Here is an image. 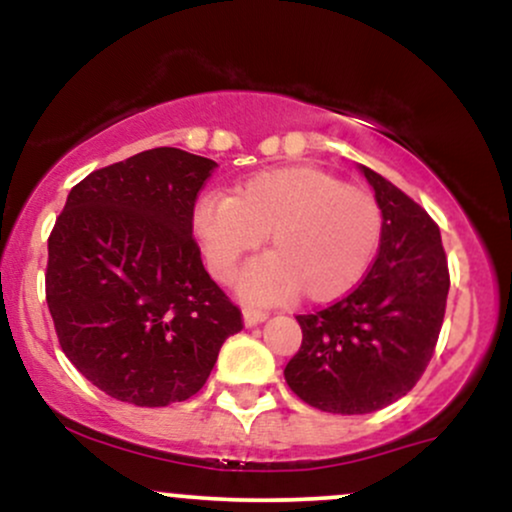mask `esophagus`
Returning a JSON list of instances; mask_svg holds the SVG:
<instances>
[{"label":"esophagus","instance_id":"34e87169","mask_svg":"<svg viewBox=\"0 0 512 512\" xmlns=\"http://www.w3.org/2000/svg\"><path fill=\"white\" fill-rule=\"evenodd\" d=\"M267 313H264V310H255V308H245L243 310V322H245V327H255V325H260V322H264L267 320Z\"/></svg>","mask_w":512,"mask_h":512}]
</instances>
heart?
<instances>
[{
  "label": "heart",
  "instance_id": "obj_1",
  "mask_svg": "<svg viewBox=\"0 0 512 512\" xmlns=\"http://www.w3.org/2000/svg\"><path fill=\"white\" fill-rule=\"evenodd\" d=\"M195 233L211 274L231 276L269 233L272 255L250 262L238 289L252 301H281L301 291L308 301L349 293L373 264L383 233L378 199L325 170L296 166L252 175L233 197H202Z\"/></svg>",
  "mask_w": 512,
  "mask_h": 512
}]
</instances>
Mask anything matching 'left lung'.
<instances>
[{"label":"left lung","mask_w":512,"mask_h":512,"mask_svg":"<svg viewBox=\"0 0 512 512\" xmlns=\"http://www.w3.org/2000/svg\"><path fill=\"white\" fill-rule=\"evenodd\" d=\"M358 170L383 211L378 255L349 296L296 315L303 344L284 370L305 404L330 414H370L419 383L450 289L440 228L431 216L383 175Z\"/></svg>","instance_id":"left-lung-1"}]
</instances>
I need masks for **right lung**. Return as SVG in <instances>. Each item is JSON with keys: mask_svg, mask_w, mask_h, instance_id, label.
Masks as SVG:
<instances>
[{"mask_svg": "<svg viewBox=\"0 0 512 512\" xmlns=\"http://www.w3.org/2000/svg\"><path fill=\"white\" fill-rule=\"evenodd\" d=\"M211 158L173 146L93 170L48 240L45 296L62 351L105 395L168 407L202 390L240 310L192 238Z\"/></svg>", "mask_w": 512, "mask_h": 512, "instance_id": "add662e5", "label": "right lung"}]
</instances>
